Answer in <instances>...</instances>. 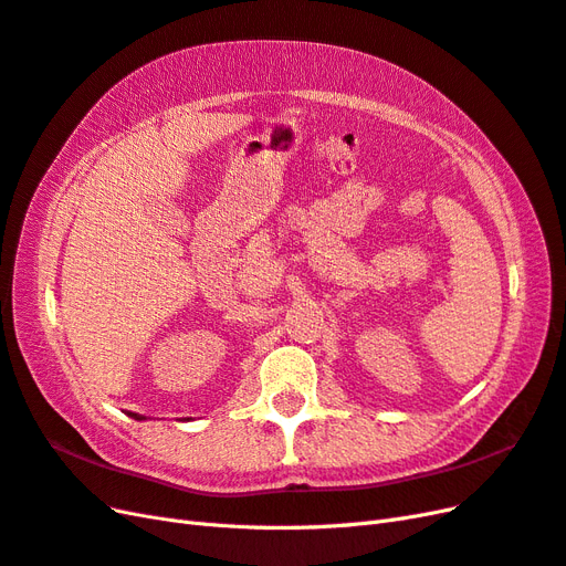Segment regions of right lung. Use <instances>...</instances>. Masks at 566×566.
<instances>
[{
  "label": "right lung",
  "mask_w": 566,
  "mask_h": 566,
  "mask_svg": "<svg viewBox=\"0 0 566 566\" xmlns=\"http://www.w3.org/2000/svg\"><path fill=\"white\" fill-rule=\"evenodd\" d=\"M129 418H134V420H146V416H139V413H127Z\"/></svg>",
  "instance_id": "obj_1"
}]
</instances>
